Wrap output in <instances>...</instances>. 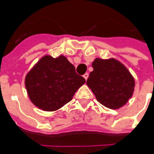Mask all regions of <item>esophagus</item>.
<instances>
[{
	"instance_id": "1",
	"label": "esophagus",
	"mask_w": 154,
	"mask_h": 154,
	"mask_svg": "<svg viewBox=\"0 0 154 154\" xmlns=\"http://www.w3.org/2000/svg\"><path fill=\"white\" fill-rule=\"evenodd\" d=\"M88 76H89V74H88V73H86V74H84V75H83V77H84V79H85V80H87V78H88Z\"/></svg>"
}]
</instances>
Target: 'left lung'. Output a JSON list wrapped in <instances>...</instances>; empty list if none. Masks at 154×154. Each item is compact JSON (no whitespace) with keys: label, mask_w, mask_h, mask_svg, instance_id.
<instances>
[{"label":"left lung","mask_w":154,"mask_h":154,"mask_svg":"<svg viewBox=\"0 0 154 154\" xmlns=\"http://www.w3.org/2000/svg\"><path fill=\"white\" fill-rule=\"evenodd\" d=\"M86 85L98 102L109 109H119L131 98L134 79L128 68L114 58H96Z\"/></svg>","instance_id":"8db88e82"}]
</instances>
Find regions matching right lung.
<instances>
[{
  "mask_svg": "<svg viewBox=\"0 0 154 154\" xmlns=\"http://www.w3.org/2000/svg\"><path fill=\"white\" fill-rule=\"evenodd\" d=\"M86 80L76 74L74 66L64 56H43L25 79L32 103L45 111H55L72 100Z\"/></svg>",
  "mask_w": 154,
  "mask_h": 154,
  "instance_id": "right-lung-1",
  "label": "right lung"
}]
</instances>
